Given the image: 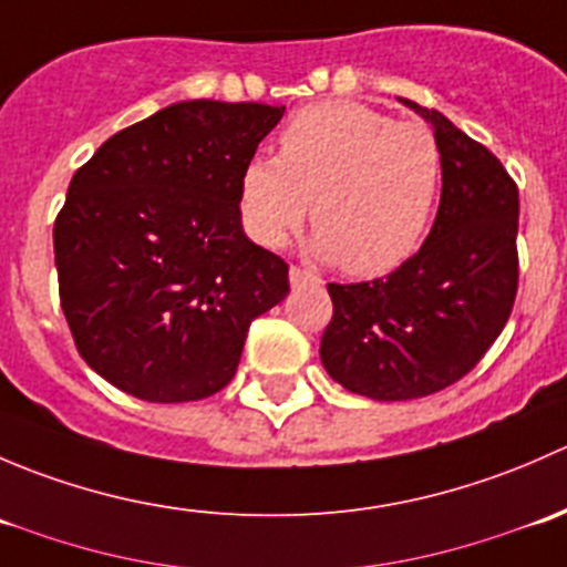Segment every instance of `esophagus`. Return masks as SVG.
Wrapping results in <instances>:
<instances>
[{"instance_id":"1","label":"esophagus","mask_w":567,"mask_h":567,"mask_svg":"<svg viewBox=\"0 0 567 567\" xmlns=\"http://www.w3.org/2000/svg\"><path fill=\"white\" fill-rule=\"evenodd\" d=\"M305 282H318V277L316 274L305 271V268L290 266V285H293V288H299V285H305Z\"/></svg>"}]
</instances>
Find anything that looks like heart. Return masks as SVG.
<instances>
[{
	"instance_id": "obj_1",
	"label": "heart",
	"mask_w": 567,
	"mask_h": 567,
	"mask_svg": "<svg viewBox=\"0 0 567 567\" xmlns=\"http://www.w3.org/2000/svg\"><path fill=\"white\" fill-rule=\"evenodd\" d=\"M442 147L422 123L353 101H320L279 131V156H251L238 199L244 227L277 249L305 221L312 249L353 277H379L422 247L442 192Z\"/></svg>"
}]
</instances>
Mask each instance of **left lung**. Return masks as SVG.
I'll list each match as a JSON object with an SVG mask.
<instances>
[{"label": "left lung", "mask_w": 567, "mask_h": 567, "mask_svg": "<svg viewBox=\"0 0 567 567\" xmlns=\"http://www.w3.org/2000/svg\"><path fill=\"white\" fill-rule=\"evenodd\" d=\"M403 101L442 147V203L416 255L373 282L329 285L326 373L370 400L442 392L485 357L518 290V186L442 112Z\"/></svg>", "instance_id": "1"}]
</instances>
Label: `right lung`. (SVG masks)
Returning a JSON list of instances; mask_svg holds the SVG:
<instances>
[{"instance_id":"add662e5","label":"right lung","mask_w":567,"mask_h":567,"mask_svg":"<svg viewBox=\"0 0 567 567\" xmlns=\"http://www.w3.org/2000/svg\"><path fill=\"white\" fill-rule=\"evenodd\" d=\"M285 106L181 101L109 136L54 221L60 305L117 390L186 403L225 390L288 262L244 236L238 181Z\"/></svg>"}]
</instances>
